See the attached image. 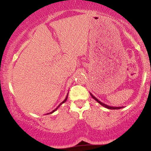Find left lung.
I'll use <instances>...</instances> for the list:
<instances>
[{
	"mask_svg": "<svg viewBox=\"0 0 151 151\" xmlns=\"http://www.w3.org/2000/svg\"><path fill=\"white\" fill-rule=\"evenodd\" d=\"M90 95H91V97H92L94 100H96V101H97L99 104H101V106H104L105 108H106V109H122L123 108V107H114V106H108V105L102 103V102L100 101L98 99H96L94 96H93V94H91V93H90Z\"/></svg>",
	"mask_w": 151,
	"mask_h": 151,
	"instance_id": "obj_1",
	"label": "left lung"
}]
</instances>
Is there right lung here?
<instances>
[{
	"label": "right lung",
	"instance_id": "obj_1",
	"mask_svg": "<svg viewBox=\"0 0 151 151\" xmlns=\"http://www.w3.org/2000/svg\"><path fill=\"white\" fill-rule=\"evenodd\" d=\"M67 97H68V93H67V96H66V98H65V100H64V101H62V103H61V104H60V105H59V106H58V107H57V108L55 109V110H53V111H52V112H50V113H49V114H52V113H53V112H55V111H56V110H57V109H58L59 108V107H60V105H62V104H63V103H65V102L66 101H67Z\"/></svg>",
	"mask_w": 151,
	"mask_h": 151
}]
</instances>
